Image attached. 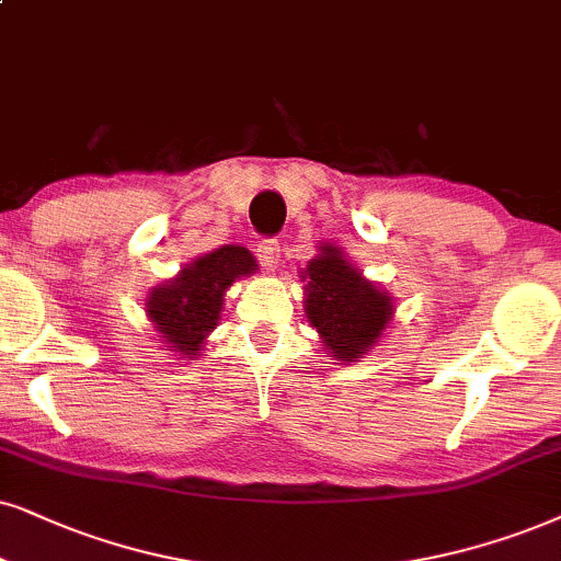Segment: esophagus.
Instances as JSON below:
<instances>
[{
    "instance_id": "1",
    "label": "esophagus",
    "mask_w": 561,
    "mask_h": 561,
    "mask_svg": "<svg viewBox=\"0 0 561 561\" xmlns=\"http://www.w3.org/2000/svg\"><path fill=\"white\" fill-rule=\"evenodd\" d=\"M256 256H259V261H261V266L268 268V272H274V268L279 266V261H282V245H279V240H276V238L259 240Z\"/></svg>"
}]
</instances>
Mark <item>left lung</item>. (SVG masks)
I'll list each match as a JSON object with an SVG mask.
<instances>
[{
	"instance_id": "1",
	"label": "left lung",
	"mask_w": 561,
	"mask_h": 561,
	"mask_svg": "<svg viewBox=\"0 0 561 561\" xmlns=\"http://www.w3.org/2000/svg\"><path fill=\"white\" fill-rule=\"evenodd\" d=\"M305 316L321 333L329 357L359 363L393 318V297L344 259L342 248L323 243L302 268Z\"/></svg>"
}]
</instances>
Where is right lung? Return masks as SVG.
<instances>
[{"mask_svg":"<svg viewBox=\"0 0 561 561\" xmlns=\"http://www.w3.org/2000/svg\"><path fill=\"white\" fill-rule=\"evenodd\" d=\"M259 264L243 245H222L181 268L165 285L152 287L147 318L170 352L196 359L209 331L219 323L225 293L240 276H251Z\"/></svg>","mask_w":561,"mask_h":561,"instance_id":"right-lung-1","label":"right lung"}]
</instances>
